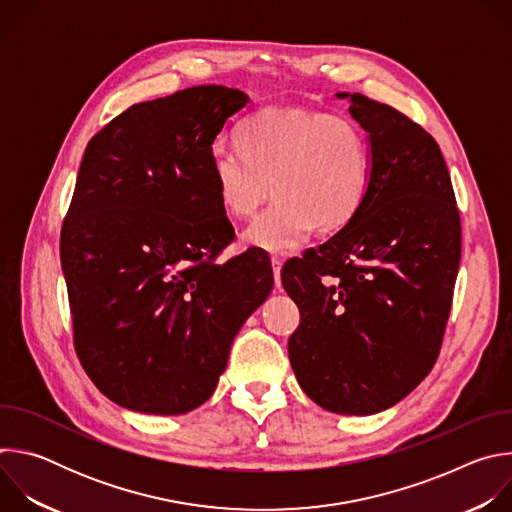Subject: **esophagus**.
I'll return each mask as SVG.
<instances>
[{
  "instance_id": "obj_1",
  "label": "esophagus",
  "mask_w": 512,
  "mask_h": 512,
  "mask_svg": "<svg viewBox=\"0 0 512 512\" xmlns=\"http://www.w3.org/2000/svg\"><path fill=\"white\" fill-rule=\"evenodd\" d=\"M271 265H273V275H275V287L279 289L281 287V265H283V259L273 255L271 257Z\"/></svg>"
}]
</instances>
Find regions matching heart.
Segmentation results:
<instances>
[{
  "instance_id": "obj_1",
  "label": "heart",
  "mask_w": 512,
  "mask_h": 512,
  "mask_svg": "<svg viewBox=\"0 0 512 512\" xmlns=\"http://www.w3.org/2000/svg\"><path fill=\"white\" fill-rule=\"evenodd\" d=\"M239 152L216 150L210 176L233 218H251L247 245L291 253L318 229L342 231L358 214L371 184V145L358 123L298 107H263L235 129Z\"/></svg>"
}]
</instances>
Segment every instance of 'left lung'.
<instances>
[{"mask_svg": "<svg viewBox=\"0 0 512 512\" xmlns=\"http://www.w3.org/2000/svg\"><path fill=\"white\" fill-rule=\"evenodd\" d=\"M350 115L369 133L371 184L358 214L318 249L289 259L281 283L300 308L287 352L320 407L371 415L433 369L452 310L462 225L437 141L360 93Z\"/></svg>", "mask_w": 512, "mask_h": 512, "instance_id": "obj_1", "label": "left lung"}]
</instances>
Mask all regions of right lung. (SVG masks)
<instances>
[{
  "label": "right lung",
  "mask_w": 512,
  "mask_h": 512,
  "mask_svg": "<svg viewBox=\"0 0 512 512\" xmlns=\"http://www.w3.org/2000/svg\"><path fill=\"white\" fill-rule=\"evenodd\" d=\"M247 101L202 85L137 103L85 150L60 263L77 356L125 409L180 415L202 405L273 287L261 249L216 263L235 229L212 184V141Z\"/></svg>",
  "instance_id": "1"
}]
</instances>
